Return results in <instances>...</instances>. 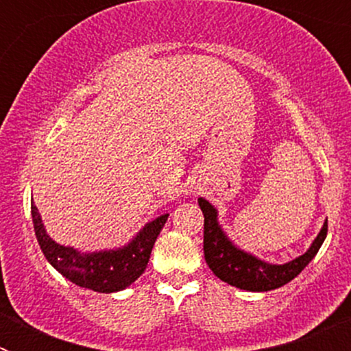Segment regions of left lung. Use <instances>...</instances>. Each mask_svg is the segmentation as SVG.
<instances>
[{"label": "left lung", "instance_id": "left-lung-1", "mask_svg": "<svg viewBox=\"0 0 351 351\" xmlns=\"http://www.w3.org/2000/svg\"><path fill=\"white\" fill-rule=\"evenodd\" d=\"M198 206L204 213V256H206L207 265L219 280L232 287L243 288V290L267 291L287 285L315 258L327 237L328 225L325 221L315 243L302 256L291 260L285 265H271V263L262 262V260L237 250L226 239L216 221V209L207 200L198 198Z\"/></svg>", "mask_w": 351, "mask_h": 351}]
</instances>
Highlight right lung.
<instances>
[{"label": "right lung", "instance_id": "obj_1", "mask_svg": "<svg viewBox=\"0 0 351 351\" xmlns=\"http://www.w3.org/2000/svg\"><path fill=\"white\" fill-rule=\"evenodd\" d=\"M31 216H33V226H35L40 247L52 267L77 287L89 288L100 293L123 290L144 274L156 237L169 218V214H165L147 223L141 234L133 239L128 246L121 250L80 255L73 247H64L54 243L45 234L35 204H31Z\"/></svg>", "mask_w": 351, "mask_h": 351}]
</instances>
